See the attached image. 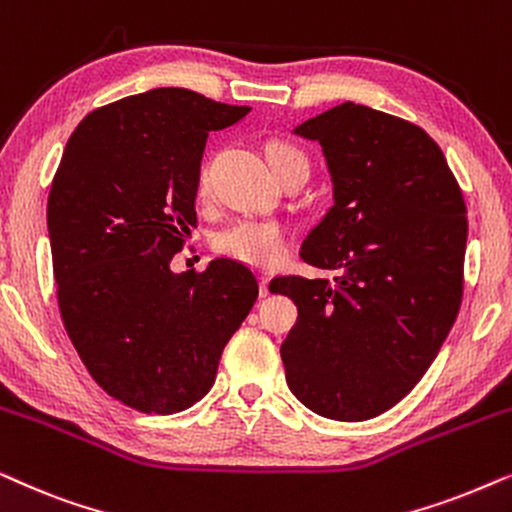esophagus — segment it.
<instances>
[{
    "mask_svg": "<svg viewBox=\"0 0 512 512\" xmlns=\"http://www.w3.org/2000/svg\"><path fill=\"white\" fill-rule=\"evenodd\" d=\"M261 296H270V277H261Z\"/></svg>",
    "mask_w": 512,
    "mask_h": 512,
    "instance_id": "obj_1",
    "label": "esophagus"
}]
</instances>
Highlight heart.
Instances as JSON below:
<instances>
[{
    "label": "heart",
    "mask_w": 512,
    "mask_h": 512,
    "mask_svg": "<svg viewBox=\"0 0 512 512\" xmlns=\"http://www.w3.org/2000/svg\"><path fill=\"white\" fill-rule=\"evenodd\" d=\"M265 158H268L270 170L279 177L289 167H310L303 149H298L296 144L282 142L275 139L265 146ZM207 188V174L202 170L198 174V191L205 193ZM216 251H221L223 256L240 261L244 265L258 270H272L277 265H282L289 256V233L284 226H279L275 221H254V219H242L235 221L233 226L223 228L221 233L214 237Z\"/></svg>",
    "instance_id": "b5f03b06"
}]
</instances>
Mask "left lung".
Wrapping results in <instances>:
<instances>
[{"label":"left lung","mask_w":512,"mask_h":512,"mask_svg":"<svg viewBox=\"0 0 512 512\" xmlns=\"http://www.w3.org/2000/svg\"><path fill=\"white\" fill-rule=\"evenodd\" d=\"M321 144L333 207L303 242L328 279L277 277L298 305L286 384L305 408L363 422L408 396L443 347L464 293L466 205L422 128L345 102L300 123Z\"/></svg>","instance_id":"1"}]
</instances>
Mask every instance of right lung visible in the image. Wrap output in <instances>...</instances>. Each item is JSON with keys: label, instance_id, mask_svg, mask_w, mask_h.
<instances>
[{"label": "right lung", "instance_id": "add662e5", "mask_svg": "<svg viewBox=\"0 0 512 512\" xmlns=\"http://www.w3.org/2000/svg\"><path fill=\"white\" fill-rule=\"evenodd\" d=\"M249 111L186 88L123 97L76 125L53 177L46 216L67 335L93 380L146 415L212 389L258 298L254 272L230 258L170 268L198 223L209 132Z\"/></svg>", "mask_w": 512, "mask_h": 512}]
</instances>
